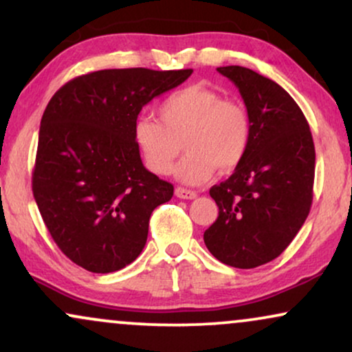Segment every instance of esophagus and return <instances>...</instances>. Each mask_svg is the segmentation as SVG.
Here are the masks:
<instances>
[{
    "label": "esophagus",
    "instance_id": "obj_1",
    "mask_svg": "<svg viewBox=\"0 0 352 352\" xmlns=\"http://www.w3.org/2000/svg\"><path fill=\"white\" fill-rule=\"evenodd\" d=\"M175 194H176V197L186 199V200H192V199L197 197V192H195V190L184 189V187H176Z\"/></svg>",
    "mask_w": 352,
    "mask_h": 352
}]
</instances>
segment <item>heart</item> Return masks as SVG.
Returning a JSON list of instances; mask_svg holds the SVG:
<instances>
[{
	"mask_svg": "<svg viewBox=\"0 0 352 352\" xmlns=\"http://www.w3.org/2000/svg\"><path fill=\"white\" fill-rule=\"evenodd\" d=\"M160 123L150 116L137 118L132 139L145 165L157 175L171 171L182 150L186 157L176 166L177 179L199 184L217 168L230 173L241 165L250 145L252 122L248 108L205 85H187L163 100Z\"/></svg>",
	"mask_w": 352,
	"mask_h": 352,
	"instance_id": "heart-1",
	"label": "heart"
}]
</instances>
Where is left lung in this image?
Here are the masks:
<instances>
[{"mask_svg": "<svg viewBox=\"0 0 352 352\" xmlns=\"http://www.w3.org/2000/svg\"><path fill=\"white\" fill-rule=\"evenodd\" d=\"M237 87L252 122L248 153L210 195L218 218L204 241L215 258L255 268L276 258L312 205L316 148L304 113L283 87L243 66L217 69Z\"/></svg>", "mask_w": 352, "mask_h": 352, "instance_id": "obj_1", "label": "left lung"}]
</instances>
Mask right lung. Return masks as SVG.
I'll list each match as a JSON object with an SVG mask.
<instances>
[{
	"label": "right lung",
	"instance_id": "1",
	"mask_svg": "<svg viewBox=\"0 0 352 352\" xmlns=\"http://www.w3.org/2000/svg\"><path fill=\"white\" fill-rule=\"evenodd\" d=\"M192 69H103L61 87L45 109L32 190L63 254L92 273L134 262L150 215L175 187L144 166L132 127L155 97Z\"/></svg>",
	"mask_w": 352,
	"mask_h": 352
}]
</instances>
